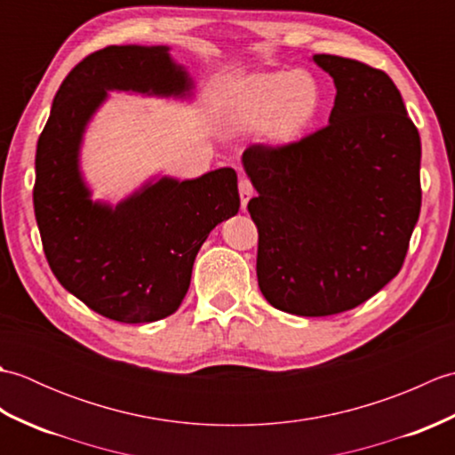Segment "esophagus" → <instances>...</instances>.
<instances>
[{
	"label": "esophagus",
	"instance_id": "1",
	"mask_svg": "<svg viewBox=\"0 0 455 455\" xmlns=\"http://www.w3.org/2000/svg\"><path fill=\"white\" fill-rule=\"evenodd\" d=\"M238 193H240V203H243V209H246L248 201L254 196V188L248 178H240L238 181Z\"/></svg>",
	"mask_w": 455,
	"mask_h": 455
}]
</instances>
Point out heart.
Returning a JSON list of instances; mask_svg holds the SVG:
<instances>
[{
  "instance_id": "heart-1",
  "label": "heart",
  "mask_w": 455,
  "mask_h": 455,
  "mask_svg": "<svg viewBox=\"0 0 455 455\" xmlns=\"http://www.w3.org/2000/svg\"><path fill=\"white\" fill-rule=\"evenodd\" d=\"M323 105V92L305 70L252 74L230 93L225 121L230 129L248 131L262 124L267 147L285 148L313 127Z\"/></svg>"
}]
</instances>
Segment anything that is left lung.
<instances>
[{"label": "left lung", "mask_w": 455, "mask_h": 455, "mask_svg": "<svg viewBox=\"0 0 455 455\" xmlns=\"http://www.w3.org/2000/svg\"><path fill=\"white\" fill-rule=\"evenodd\" d=\"M334 80L324 129L285 148L254 144L259 291L279 311L328 316L399 274L420 215V137L397 85L363 62L315 54Z\"/></svg>", "instance_id": "8db88e82"}]
</instances>
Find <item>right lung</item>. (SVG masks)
<instances>
[{"mask_svg": "<svg viewBox=\"0 0 455 455\" xmlns=\"http://www.w3.org/2000/svg\"><path fill=\"white\" fill-rule=\"evenodd\" d=\"M196 88L168 46H108L90 54L58 88L38 137L33 205L58 282L111 321L154 323L178 311L201 244L240 209L233 168L196 180L152 178L111 205L84 180V132L109 92L191 98Z\"/></svg>", "mask_w": 455, "mask_h": 455, "instance_id": "add662e5", "label": "right lung"}]
</instances>
